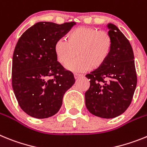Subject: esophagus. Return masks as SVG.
<instances>
[{"instance_id":"1","label":"esophagus","mask_w":147,"mask_h":147,"mask_svg":"<svg viewBox=\"0 0 147 147\" xmlns=\"http://www.w3.org/2000/svg\"><path fill=\"white\" fill-rule=\"evenodd\" d=\"M83 75H81V74H78V73H75L74 74V77H75V79H78L80 78L81 77H82Z\"/></svg>"}]
</instances>
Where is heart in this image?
I'll return each mask as SVG.
<instances>
[{
	"label": "heart",
	"instance_id": "heart-1",
	"mask_svg": "<svg viewBox=\"0 0 147 147\" xmlns=\"http://www.w3.org/2000/svg\"><path fill=\"white\" fill-rule=\"evenodd\" d=\"M112 48L109 33L97 28L79 26L66 35V40L60 38L55 44L58 62L66 65L76 54L78 57L66 68L75 72L97 69L104 64Z\"/></svg>",
	"mask_w": 147,
	"mask_h": 147
}]
</instances>
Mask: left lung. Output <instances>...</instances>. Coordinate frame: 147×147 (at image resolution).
I'll return each mask as SVG.
<instances>
[{
    "instance_id": "left-lung-1",
    "label": "left lung",
    "mask_w": 147,
    "mask_h": 147,
    "mask_svg": "<svg viewBox=\"0 0 147 147\" xmlns=\"http://www.w3.org/2000/svg\"><path fill=\"white\" fill-rule=\"evenodd\" d=\"M107 27L112 51L103 66L86 75L90 86L85 92V104L94 115L113 118L123 114L131 104L137 75L128 39L114 24H108Z\"/></svg>"
}]
</instances>
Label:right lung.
<instances>
[{
  "instance_id": "right-lung-1",
  "label": "right lung",
  "mask_w": 147,
  "mask_h": 147,
  "mask_svg": "<svg viewBox=\"0 0 147 147\" xmlns=\"http://www.w3.org/2000/svg\"><path fill=\"white\" fill-rule=\"evenodd\" d=\"M75 22H38L19 38L12 58V84L19 106L36 118L55 115L75 84L72 72L57 61L55 44Z\"/></svg>"
}]
</instances>
